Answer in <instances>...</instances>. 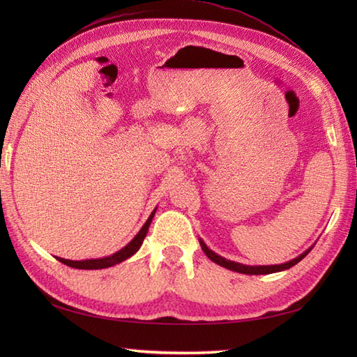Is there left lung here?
Masks as SVG:
<instances>
[{
    "instance_id": "left-lung-1",
    "label": "left lung",
    "mask_w": 357,
    "mask_h": 357,
    "mask_svg": "<svg viewBox=\"0 0 357 357\" xmlns=\"http://www.w3.org/2000/svg\"><path fill=\"white\" fill-rule=\"evenodd\" d=\"M199 244L204 250V253H206L210 261H213L215 264L221 265V267L224 268H229L231 271H236V273H242V275H270V273H276V271H282V270H288L290 267H293V265L298 264L299 261L304 259V257L312 252L313 247H310L307 252H304L302 255H299L298 257H294V259L288 261L285 264H279V265H244V264H239V262H233V261H229L225 259V257L216 255L215 252H211V250L206 245V242H204L202 239H199Z\"/></svg>"
}]
</instances>
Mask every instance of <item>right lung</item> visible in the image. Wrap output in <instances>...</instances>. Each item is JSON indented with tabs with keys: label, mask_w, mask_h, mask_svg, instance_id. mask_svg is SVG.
Listing matches in <instances>:
<instances>
[{
	"label": "right lung",
	"mask_w": 357,
	"mask_h": 357,
	"mask_svg": "<svg viewBox=\"0 0 357 357\" xmlns=\"http://www.w3.org/2000/svg\"><path fill=\"white\" fill-rule=\"evenodd\" d=\"M155 211H156V208L151 211V215L149 216L146 224L142 225V229L138 231V234H136V236L130 242H128V244L124 248H121L119 252H116V253H113L110 256H105V257H101V259L70 261V259H63V257H56V259L59 262L69 265V267H72V268H79V270H100V268L113 267V265H116L119 262L128 259V257L133 256L136 252H138L139 247L142 245L144 238H146V234L149 231V227H150L151 219H153V216H155Z\"/></svg>",
	"instance_id": "obj_1"
}]
</instances>
